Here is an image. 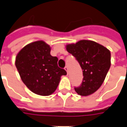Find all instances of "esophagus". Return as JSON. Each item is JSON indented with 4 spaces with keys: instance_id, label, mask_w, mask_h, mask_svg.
<instances>
[{
    "instance_id": "1",
    "label": "esophagus",
    "mask_w": 127,
    "mask_h": 127,
    "mask_svg": "<svg viewBox=\"0 0 127 127\" xmlns=\"http://www.w3.org/2000/svg\"><path fill=\"white\" fill-rule=\"evenodd\" d=\"M64 70H65L66 71V73H68V67H67V66H65V67H64Z\"/></svg>"
}]
</instances>
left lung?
Instances as JSON below:
<instances>
[{"instance_id":"left-lung-1","label":"left lung","mask_w":127,"mask_h":127,"mask_svg":"<svg viewBox=\"0 0 127 127\" xmlns=\"http://www.w3.org/2000/svg\"><path fill=\"white\" fill-rule=\"evenodd\" d=\"M67 52L76 58L82 69L83 81L75 91L79 95H91L103 83L111 66V53L107 48L91 40H80L66 45Z\"/></svg>"}]
</instances>
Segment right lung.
Here are the masks:
<instances>
[{
  "mask_svg": "<svg viewBox=\"0 0 127 127\" xmlns=\"http://www.w3.org/2000/svg\"><path fill=\"white\" fill-rule=\"evenodd\" d=\"M51 47L43 41L32 42L22 49L15 58V66L24 84L41 96L54 93L66 71L59 68L58 59L50 54Z\"/></svg>",
  "mask_w": 127,
  "mask_h": 127,
  "instance_id": "obj_1",
  "label": "right lung"
}]
</instances>
